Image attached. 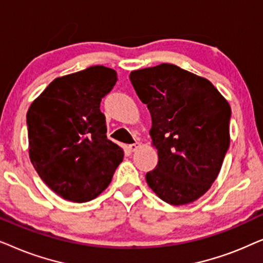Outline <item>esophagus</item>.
<instances>
[{"label": "esophagus", "instance_id": "obj_1", "mask_svg": "<svg viewBox=\"0 0 263 263\" xmlns=\"http://www.w3.org/2000/svg\"><path fill=\"white\" fill-rule=\"evenodd\" d=\"M140 146H141V143H140V142H135V143H132V145H129L128 148H129V151H130V152H134V151L138 149Z\"/></svg>", "mask_w": 263, "mask_h": 263}]
</instances>
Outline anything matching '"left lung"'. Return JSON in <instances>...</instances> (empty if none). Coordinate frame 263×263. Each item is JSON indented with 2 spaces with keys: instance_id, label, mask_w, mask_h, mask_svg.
<instances>
[{
  "instance_id": "obj_1",
  "label": "left lung",
  "mask_w": 263,
  "mask_h": 263,
  "mask_svg": "<svg viewBox=\"0 0 263 263\" xmlns=\"http://www.w3.org/2000/svg\"><path fill=\"white\" fill-rule=\"evenodd\" d=\"M129 79L151 112L159 158L147 184L166 203L194 202L220 172L230 146V104L210 80L175 64L133 70Z\"/></svg>"
}]
</instances>
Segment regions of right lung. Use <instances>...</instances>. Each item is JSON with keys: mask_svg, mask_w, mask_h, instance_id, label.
I'll use <instances>...</instances> for the list:
<instances>
[{"mask_svg": "<svg viewBox=\"0 0 263 263\" xmlns=\"http://www.w3.org/2000/svg\"><path fill=\"white\" fill-rule=\"evenodd\" d=\"M116 81V71L104 66L56 78L27 111L31 163L64 200L96 199L123 160V148L106 138L99 109Z\"/></svg>", "mask_w": 263, "mask_h": 263, "instance_id": "obj_1", "label": "right lung"}]
</instances>
